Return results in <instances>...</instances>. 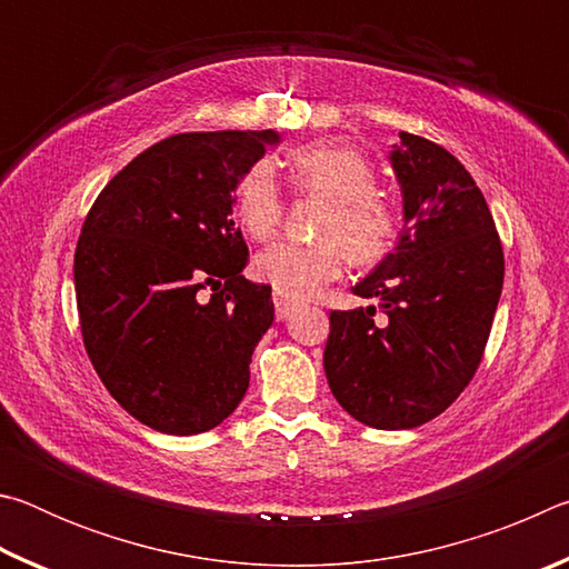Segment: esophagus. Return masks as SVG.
<instances>
[{"instance_id": "obj_1", "label": "esophagus", "mask_w": 569, "mask_h": 569, "mask_svg": "<svg viewBox=\"0 0 569 569\" xmlns=\"http://www.w3.org/2000/svg\"><path fill=\"white\" fill-rule=\"evenodd\" d=\"M273 306H276V319H288V316L293 313V308H296V301L293 298H288V296H283V293H273Z\"/></svg>"}]
</instances>
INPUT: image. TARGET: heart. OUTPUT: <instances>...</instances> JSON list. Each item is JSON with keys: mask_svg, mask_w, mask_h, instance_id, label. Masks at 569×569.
I'll return each instance as SVG.
<instances>
[{"mask_svg": "<svg viewBox=\"0 0 569 569\" xmlns=\"http://www.w3.org/2000/svg\"><path fill=\"white\" fill-rule=\"evenodd\" d=\"M288 182L298 196L326 200L319 223L321 240H278L256 256L253 271L278 293L313 296L343 271L346 256L356 266L381 261L397 243L399 216L377 192V170L363 152L343 146L298 148L288 162ZM236 210L240 226L256 240L271 238L283 220V196L268 162H258L240 178Z\"/></svg>", "mask_w": 569, "mask_h": 569, "instance_id": "obj_1", "label": "heart"}]
</instances>
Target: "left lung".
<instances>
[{
	"label": "left lung",
	"instance_id": "1",
	"mask_svg": "<svg viewBox=\"0 0 569 569\" xmlns=\"http://www.w3.org/2000/svg\"><path fill=\"white\" fill-rule=\"evenodd\" d=\"M389 160L403 230L393 253L351 288L373 303L331 311L323 369L356 421L393 431L439 417L475 377L505 253L485 196L449 150L401 132Z\"/></svg>",
	"mask_w": 569,
	"mask_h": 569
}]
</instances>
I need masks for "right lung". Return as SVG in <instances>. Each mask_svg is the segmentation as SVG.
Returning <instances> with one entry per match:
<instances>
[{
    "label": "right lung",
    "mask_w": 569,
    "mask_h": 569,
    "mask_svg": "<svg viewBox=\"0 0 569 569\" xmlns=\"http://www.w3.org/2000/svg\"><path fill=\"white\" fill-rule=\"evenodd\" d=\"M273 130L180 132L128 162L94 200L74 250L82 341L104 389L162 435L218 427L246 397L273 323L271 286L240 276V178Z\"/></svg>",
    "instance_id": "1"
}]
</instances>
